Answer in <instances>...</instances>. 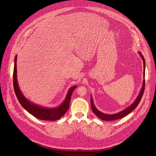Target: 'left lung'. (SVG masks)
<instances>
[{
	"label": "left lung",
	"mask_w": 156,
	"mask_h": 156,
	"mask_svg": "<svg viewBox=\"0 0 156 156\" xmlns=\"http://www.w3.org/2000/svg\"><path fill=\"white\" fill-rule=\"evenodd\" d=\"M139 54H140V56L141 57V58L143 60V63H144L143 75H144H144H145V71H144V70H145V60H144V58L143 55L141 54V53L139 52ZM144 86H145V81L144 80L141 90L138 96L137 97L135 101V102H133L131 105H129L128 107L126 108L125 109L120 111V112H119V113H117L115 114L110 115V114H105L101 112L99 110H98L96 108L95 105H94V102H93V100L92 99V96H91V108H92L93 112L94 113V114L98 118H99L101 120H105V121H111V120H115L122 119V118L124 117L125 116L127 115L128 114H129L131 112H132L133 110L135 109L136 107L138 106V105L139 104V103H140V101L142 98V96L143 95V93H144V88H145Z\"/></svg>",
	"instance_id": "left-lung-1"
}]
</instances>
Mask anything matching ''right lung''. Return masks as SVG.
Segmentation results:
<instances>
[{
	"label": "right lung",
	"mask_w": 156,
	"mask_h": 156,
	"mask_svg": "<svg viewBox=\"0 0 156 156\" xmlns=\"http://www.w3.org/2000/svg\"><path fill=\"white\" fill-rule=\"evenodd\" d=\"M16 59L17 56L15 57V64L13 69V87L16 98L21 105L28 112L40 120L54 121L60 119L66 112L69 108L71 96L73 91L76 87V86L71 87L66 95L63 102L58 107L55 108H45L34 104L29 101L21 92L16 78Z\"/></svg>",
	"instance_id": "add662e5"
}]
</instances>
